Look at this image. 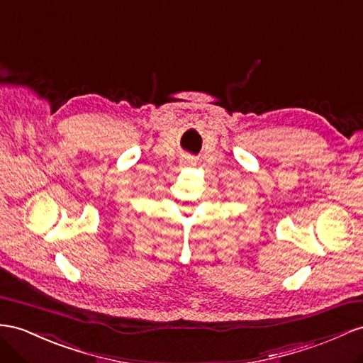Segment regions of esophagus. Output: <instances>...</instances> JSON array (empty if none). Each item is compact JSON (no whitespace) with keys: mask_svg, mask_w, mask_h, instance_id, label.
<instances>
[{"mask_svg":"<svg viewBox=\"0 0 363 363\" xmlns=\"http://www.w3.org/2000/svg\"><path fill=\"white\" fill-rule=\"evenodd\" d=\"M184 164H193V160H190V157H187V160H184Z\"/></svg>","mask_w":363,"mask_h":363,"instance_id":"obj_1","label":"esophagus"}]
</instances>
